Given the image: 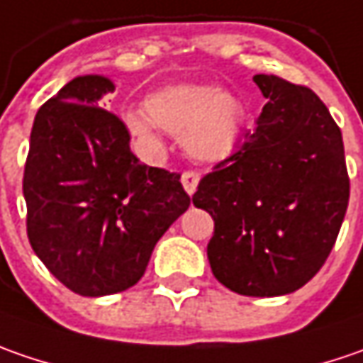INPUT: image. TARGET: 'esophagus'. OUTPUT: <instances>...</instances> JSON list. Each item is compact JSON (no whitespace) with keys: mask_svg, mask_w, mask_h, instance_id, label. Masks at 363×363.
Instances as JSON below:
<instances>
[{"mask_svg":"<svg viewBox=\"0 0 363 363\" xmlns=\"http://www.w3.org/2000/svg\"><path fill=\"white\" fill-rule=\"evenodd\" d=\"M182 186H184V191L189 193V195H193L195 191H197V184H199V172L195 170H184L181 177Z\"/></svg>","mask_w":363,"mask_h":363,"instance_id":"esophagus-1","label":"esophagus"}]
</instances>
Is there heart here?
Returning <instances> with one entry per match:
<instances>
[{
	"label": "heart",
	"instance_id": "b5f03b06",
	"mask_svg": "<svg viewBox=\"0 0 363 363\" xmlns=\"http://www.w3.org/2000/svg\"><path fill=\"white\" fill-rule=\"evenodd\" d=\"M144 109L125 111L123 121L128 132L146 148H160L158 128L181 138L186 150L199 160L215 162L235 148L242 107L231 95L213 85H166L146 97Z\"/></svg>",
	"mask_w": 363,
	"mask_h": 363
}]
</instances>
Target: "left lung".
<instances>
[{
    "instance_id": "obj_1",
    "label": "left lung",
    "mask_w": 363,
    "mask_h": 363,
    "mask_svg": "<svg viewBox=\"0 0 363 363\" xmlns=\"http://www.w3.org/2000/svg\"><path fill=\"white\" fill-rule=\"evenodd\" d=\"M268 99L240 150L213 166L193 203L215 221V278L245 296L298 291L331 254L350 201L341 130L303 85L256 74Z\"/></svg>"
}]
</instances>
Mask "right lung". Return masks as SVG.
I'll list each match as a JSON object with an SVG mask.
<instances>
[{"label":"right lung","instance_id":"right-lung-1","mask_svg":"<svg viewBox=\"0 0 363 363\" xmlns=\"http://www.w3.org/2000/svg\"><path fill=\"white\" fill-rule=\"evenodd\" d=\"M111 91L99 74L67 83L38 109L24 166L30 245L81 296L134 286L191 205L181 174L142 164L125 123L99 107Z\"/></svg>","mask_w":363,"mask_h":363}]
</instances>
